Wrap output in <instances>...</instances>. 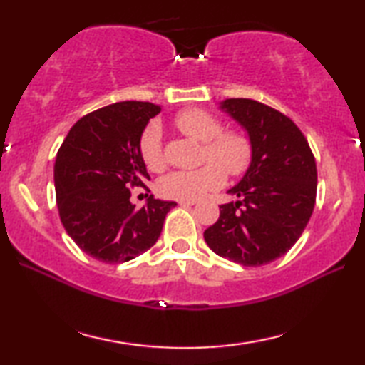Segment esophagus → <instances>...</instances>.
<instances>
[{"label": "esophagus", "mask_w": 365, "mask_h": 365, "mask_svg": "<svg viewBox=\"0 0 365 365\" xmlns=\"http://www.w3.org/2000/svg\"><path fill=\"white\" fill-rule=\"evenodd\" d=\"M178 205H180V206H193V205H196V201H178Z\"/></svg>", "instance_id": "esophagus-1"}]
</instances>
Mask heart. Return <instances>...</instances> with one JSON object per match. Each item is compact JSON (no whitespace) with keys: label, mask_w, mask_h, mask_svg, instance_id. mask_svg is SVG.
<instances>
[{"label":"heart","mask_w":365,"mask_h":365,"mask_svg":"<svg viewBox=\"0 0 365 365\" xmlns=\"http://www.w3.org/2000/svg\"><path fill=\"white\" fill-rule=\"evenodd\" d=\"M174 125L183 135L202 143V160L197 169L172 170L159 178L158 190L164 197L178 201H195L209 191L219 188L228 175H242L250 168L252 145L242 130H224L214 114L202 109H185L174 117ZM140 156L153 172L165 168L163 133L158 123H150L140 137Z\"/></svg>","instance_id":"heart-1"}]
</instances>
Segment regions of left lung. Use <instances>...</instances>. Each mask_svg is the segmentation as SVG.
<instances>
[{
	"label": "left lung",
	"instance_id": "obj_1",
	"mask_svg": "<svg viewBox=\"0 0 365 365\" xmlns=\"http://www.w3.org/2000/svg\"><path fill=\"white\" fill-rule=\"evenodd\" d=\"M250 135L252 159L245 177L228 190L237 202L220 206L205 232L209 248L228 261L252 267L292 248L316 205V159L298 125L280 110L248 98L220 104Z\"/></svg>",
	"mask_w": 365,
	"mask_h": 365
}]
</instances>
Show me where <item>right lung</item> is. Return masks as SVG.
<instances>
[{"label": "right lung", "mask_w": 365, "mask_h": 365, "mask_svg": "<svg viewBox=\"0 0 365 365\" xmlns=\"http://www.w3.org/2000/svg\"><path fill=\"white\" fill-rule=\"evenodd\" d=\"M160 106L145 101L109 104L73 123L54 163L59 217L86 255L106 264L140 256L158 242L174 201L154 200L137 209L133 187L150 180L140 137Z\"/></svg>", "instance_id": "obj_1"}]
</instances>
